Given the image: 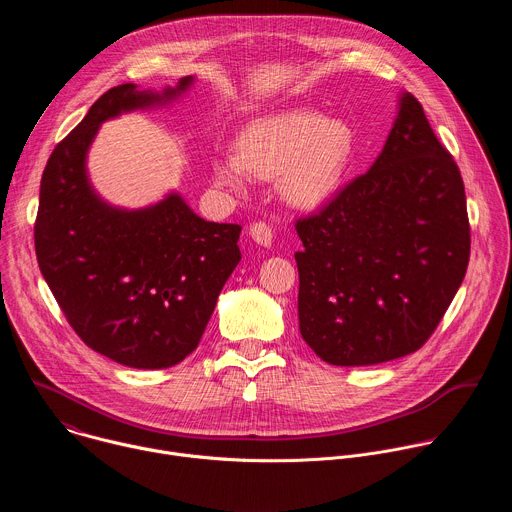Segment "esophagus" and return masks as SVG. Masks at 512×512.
<instances>
[{"label": "esophagus", "instance_id": "esophagus-1", "mask_svg": "<svg viewBox=\"0 0 512 512\" xmlns=\"http://www.w3.org/2000/svg\"><path fill=\"white\" fill-rule=\"evenodd\" d=\"M249 235H251V239L257 243V245H261V247H271V241H273V233H271V229H269V225H265V223H253L251 225V229H249Z\"/></svg>", "mask_w": 512, "mask_h": 512}]
</instances>
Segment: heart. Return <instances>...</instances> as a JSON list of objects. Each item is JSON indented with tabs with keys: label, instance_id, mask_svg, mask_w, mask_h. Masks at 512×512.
Here are the masks:
<instances>
[{
	"label": "heart",
	"instance_id": "heart-1",
	"mask_svg": "<svg viewBox=\"0 0 512 512\" xmlns=\"http://www.w3.org/2000/svg\"><path fill=\"white\" fill-rule=\"evenodd\" d=\"M354 135L342 119H324L310 109H291L245 125L237 154L212 158L216 184L243 190L247 174L279 180L281 196L294 206L322 204L338 188L352 156Z\"/></svg>",
	"mask_w": 512,
	"mask_h": 512
}]
</instances>
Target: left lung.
Returning <instances> with one entry per match:
<instances>
[{"label":"left lung","mask_w":512,"mask_h":512,"mask_svg":"<svg viewBox=\"0 0 512 512\" xmlns=\"http://www.w3.org/2000/svg\"><path fill=\"white\" fill-rule=\"evenodd\" d=\"M296 231L300 332L324 362L367 367L425 344L464 281L470 225L460 170L411 93L371 170Z\"/></svg>","instance_id":"left-lung-1"}]
</instances>
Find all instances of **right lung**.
Segmentation results:
<instances>
[{"mask_svg":"<svg viewBox=\"0 0 512 512\" xmlns=\"http://www.w3.org/2000/svg\"><path fill=\"white\" fill-rule=\"evenodd\" d=\"M192 83L109 89L56 145L40 182V271L81 340L131 369L174 367L198 346L241 261V227L204 221L178 192L145 208L113 206L95 192L87 156L101 123L164 107Z\"/></svg>","mask_w":512,"mask_h":512,"instance_id":"1","label":"right lung"}]
</instances>
